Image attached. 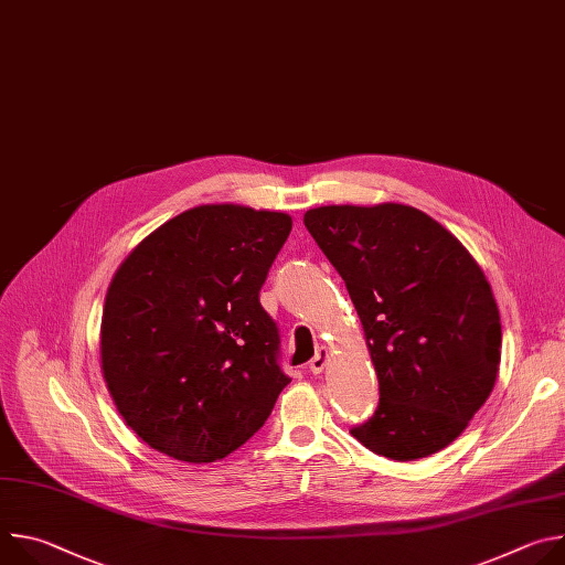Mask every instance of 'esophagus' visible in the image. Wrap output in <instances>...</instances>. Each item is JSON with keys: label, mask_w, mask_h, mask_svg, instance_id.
I'll return each mask as SVG.
<instances>
[{"label": "esophagus", "mask_w": 565, "mask_h": 565, "mask_svg": "<svg viewBox=\"0 0 565 565\" xmlns=\"http://www.w3.org/2000/svg\"><path fill=\"white\" fill-rule=\"evenodd\" d=\"M327 362H329V351H327L324 347H319L317 353H315V358L308 362V369H310L312 373H321V371L327 369Z\"/></svg>", "instance_id": "obj_1"}]
</instances>
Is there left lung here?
<instances>
[{"instance_id": "obj_1", "label": "left lung", "mask_w": 565, "mask_h": 565, "mask_svg": "<svg viewBox=\"0 0 565 565\" xmlns=\"http://www.w3.org/2000/svg\"><path fill=\"white\" fill-rule=\"evenodd\" d=\"M303 225L347 284L380 382L375 414L351 434L399 462L445 449L497 382L503 333L490 281L412 205H324Z\"/></svg>"}]
</instances>
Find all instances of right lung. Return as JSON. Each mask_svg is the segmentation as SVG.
I'll return each instance as SVG.
<instances>
[{"label":"right lung","mask_w":565,"mask_h":565,"mask_svg":"<svg viewBox=\"0 0 565 565\" xmlns=\"http://www.w3.org/2000/svg\"><path fill=\"white\" fill-rule=\"evenodd\" d=\"M290 227L284 212L199 205L153 230L116 270L103 375L151 449L214 462L268 420L290 377L259 290Z\"/></svg>","instance_id":"obj_1"}]
</instances>
